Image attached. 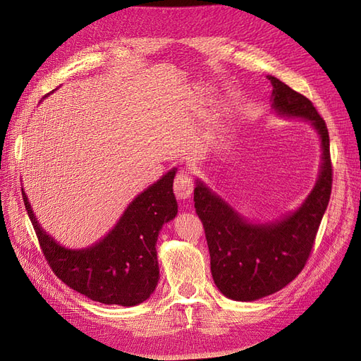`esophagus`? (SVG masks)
Instances as JSON below:
<instances>
[{
    "instance_id": "obj_1",
    "label": "esophagus",
    "mask_w": 361,
    "mask_h": 361,
    "mask_svg": "<svg viewBox=\"0 0 361 361\" xmlns=\"http://www.w3.org/2000/svg\"><path fill=\"white\" fill-rule=\"evenodd\" d=\"M173 188H174V194H176L178 199H188L192 192V188H194L191 173L187 170H179L176 178H174Z\"/></svg>"
}]
</instances>
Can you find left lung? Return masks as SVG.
<instances>
[{
  "instance_id": "8db88e82",
  "label": "left lung",
  "mask_w": 361,
  "mask_h": 361,
  "mask_svg": "<svg viewBox=\"0 0 361 361\" xmlns=\"http://www.w3.org/2000/svg\"><path fill=\"white\" fill-rule=\"evenodd\" d=\"M272 108L280 116L305 118L318 130L322 162L318 182L295 212L281 220L251 224L231 204L197 180L194 207L204 227L216 288L235 301H255L274 293L297 277L307 264L329 206L333 183L330 135L312 101L274 76Z\"/></svg>"
}]
</instances>
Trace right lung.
I'll return each instance as SVG.
<instances>
[{"mask_svg": "<svg viewBox=\"0 0 361 361\" xmlns=\"http://www.w3.org/2000/svg\"><path fill=\"white\" fill-rule=\"evenodd\" d=\"M174 176L176 169L137 195L113 231L82 250L64 248L43 231L23 188L27 214L54 274L97 302L129 307L146 301L159 280L155 247L159 231L178 214Z\"/></svg>", "mask_w": 361, "mask_h": 361, "instance_id": "obj_1", "label": "right lung"}]
</instances>
